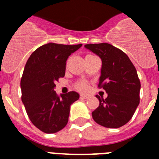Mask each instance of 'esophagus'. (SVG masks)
Instances as JSON below:
<instances>
[{
  "mask_svg": "<svg viewBox=\"0 0 159 159\" xmlns=\"http://www.w3.org/2000/svg\"><path fill=\"white\" fill-rule=\"evenodd\" d=\"M80 98L82 99H88V96H86V95H80Z\"/></svg>",
  "mask_w": 159,
  "mask_h": 159,
  "instance_id": "34e87169",
  "label": "esophagus"
}]
</instances>
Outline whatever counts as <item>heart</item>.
Wrapping results in <instances>:
<instances>
[{"mask_svg": "<svg viewBox=\"0 0 159 159\" xmlns=\"http://www.w3.org/2000/svg\"><path fill=\"white\" fill-rule=\"evenodd\" d=\"M88 56H92V55H88ZM75 88L78 92L86 93L89 91L90 85L87 81H80L75 84Z\"/></svg>", "mask_w": 159, "mask_h": 159, "instance_id": "heart-1", "label": "heart"}]
</instances>
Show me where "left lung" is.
Instances as JSON below:
<instances>
[{"mask_svg": "<svg viewBox=\"0 0 159 159\" xmlns=\"http://www.w3.org/2000/svg\"><path fill=\"white\" fill-rule=\"evenodd\" d=\"M84 46L102 60L98 87L107 93L105 99L95 95L99 105L92 111V118L102 127L119 128L130 121L139 104L141 84L137 71L127 54L110 43Z\"/></svg>", "mask_w": 159, "mask_h": 159, "instance_id": "8db88e82", "label": "left lung"}]
</instances>
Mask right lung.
Instances as JSON below:
<instances>
[{
  "label": "right lung",
  "instance_id": "1",
  "mask_svg": "<svg viewBox=\"0 0 159 159\" xmlns=\"http://www.w3.org/2000/svg\"><path fill=\"white\" fill-rule=\"evenodd\" d=\"M82 46L48 43L35 50L25 64L20 80L21 100L35 127L47 134L62 130L68 122L70 106L80 95L57 96L56 82L65 75L66 61Z\"/></svg>",
  "mask_w": 159,
  "mask_h": 159
}]
</instances>
